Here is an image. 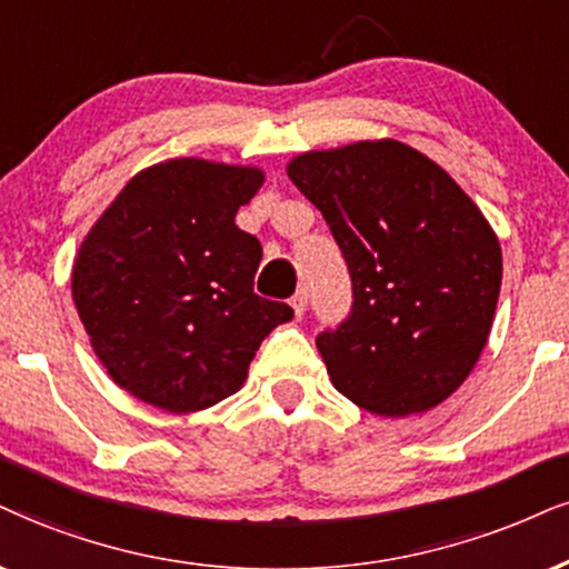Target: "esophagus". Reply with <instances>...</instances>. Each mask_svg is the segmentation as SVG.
I'll return each instance as SVG.
<instances>
[{
	"label": "esophagus",
	"instance_id": "obj_1",
	"mask_svg": "<svg viewBox=\"0 0 569 569\" xmlns=\"http://www.w3.org/2000/svg\"><path fill=\"white\" fill-rule=\"evenodd\" d=\"M290 306H292V311H296V317L300 319L306 313V306H308V298H306V292H298L296 298L290 300Z\"/></svg>",
	"mask_w": 569,
	"mask_h": 569
}]
</instances>
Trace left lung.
Listing matches in <instances>:
<instances>
[{
    "label": "left lung",
    "instance_id": "1",
    "mask_svg": "<svg viewBox=\"0 0 569 569\" xmlns=\"http://www.w3.org/2000/svg\"><path fill=\"white\" fill-rule=\"evenodd\" d=\"M287 177L353 279V311L317 340L335 390L377 417L443 403L480 361L499 303L501 244L482 210L398 139L300 152Z\"/></svg>",
    "mask_w": 569,
    "mask_h": 569
}]
</instances>
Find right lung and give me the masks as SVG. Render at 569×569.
Returning <instances> with one entry per match:
<instances>
[{"mask_svg":"<svg viewBox=\"0 0 569 569\" xmlns=\"http://www.w3.org/2000/svg\"><path fill=\"white\" fill-rule=\"evenodd\" d=\"M266 173L171 158L129 179L76 252L70 292L118 388L168 413L216 406L292 308L252 292L261 242L234 223Z\"/></svg>","mask_w":569,"mask_h":569,"instance_id":"add662e5","label":"right lung"}]
</instances>
